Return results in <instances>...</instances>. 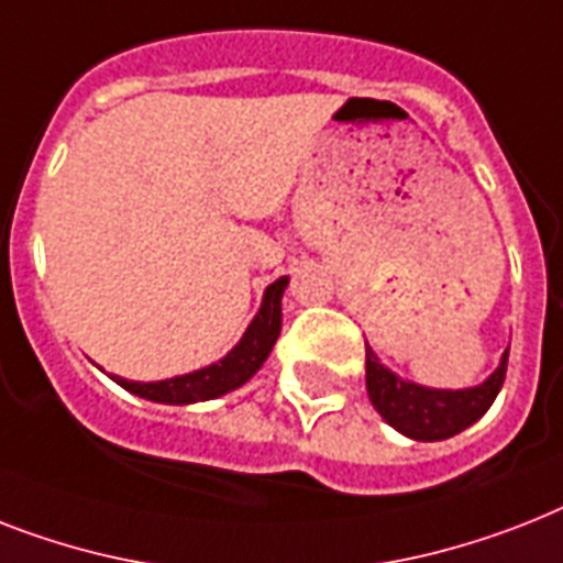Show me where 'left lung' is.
I'll return each instance as SVG.
<instances>
[{
  "instance_id": "obj_1",
  "label": "left lung",
  "mask_w": 563,
  "mask_h": 563,
  "mask_svg": "<svg viewBox=\"0 0 563 563\" xmlns=\"http://www.w3.org/2000/svg\"><path fill=\"white\" fill-rule=\"evenodd\" d=\"M506 364H509V350L504 353L500 367L479 387L431 390V387H419L413 382L393 376L390 369L382 367L376 355L367 350V393L373 408L385 416V422L410 440H448V437L465 431L492 408V401L504 387Z\"/></svg>"
}]
</instances>
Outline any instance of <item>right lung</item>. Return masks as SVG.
<instances>
[{"label": "right lung", "mask_w": 563, "mask_h": 563, "mask_svg": "<svg viewBox=\"0 0 563 563\" xmlns=\"http://www.w3.org/2000/svg\"><path fill=\"white\" fill-rule=\"evenodd\" d=\"M289 277H280L274 280L266 289V297H263V306H260L257 318L251 321V327L245 329L240 344L231 350L222 361L210 364L205 369H196V373H187V376L167 378V382H126V378H118L115 382L123 387V390L135 393L141 399L150 401H164V405H190V401H208L217 399L222 393L236 390L240 385H245L260 367L263 361L272 353L274 341L280 335V300L283 289H286Z\"/></svg>", "instance_id": "add662e5"}]
</instances>
